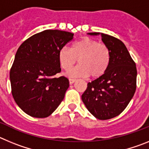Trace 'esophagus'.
Instances as JSON below:
<instances>
[{
  "label": "esophagus",
  "mask_w": 149,
  "mask_h": 149,
  "mask_svg": "<svg viewBox=\"0 0 149 149\" xmlns=\"http://www.w3.org/2000/svg\"><path fill=\"white\" fill-rule=\"evenodd\" d=\"M75 81H76L75 79H72V78H70V79H69V84H74V83L75 82Z\"/></svg>",
  "instance_id": "obj_1"
}]
</instances>
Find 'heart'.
<instances>
[{
  "label": "heart",
  "instance_id": "1",
  "mask_svg": "<svg viewBox=\"0 0 149 149\" xmlns=\"http://www.w3.org/2000/svg\"><path fill=\"white\" fill-rule=\"evenodd\" d=\"M58 56L60 65L65 71L70 70L78 60L80 65L68 72L69 77L90 75L93 78H98L106 73L110 66L111 51L104 43L83 38L74 42L71 49L61 48Z\"/></svg>",
  "mask_w": 149,
  "mask_h": 149
}]
</instances>
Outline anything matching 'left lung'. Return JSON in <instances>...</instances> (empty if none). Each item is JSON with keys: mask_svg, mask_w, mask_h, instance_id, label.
<instances>
[{"mask_svg": "<svg viewBox=\"0 0 149 149\" xmlns=\"http://www.w3.org/2000/svg\"><path fill=\"white\" fill-rule=\"evenodd\" d=\"M88 34L101 36L111 51V61L103 76L88 83L81 98L95 118L107 120L119 116L132 99L136 87V64L121 40L100 33Z\"/></svg>", "mask_w": 149, "mask_h": 149, "instance_id": "obj_1", "label": "left lung"}]
</instances>
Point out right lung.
I'll list each match as a JSON object with an SVG mask.
<instances>
[{"label": "right lung", "mask_w": 149, "mask_h": 149, "mask_svg": "<svg viewBox=\"0 0 149 149\" xmlns=\"http://www.w3.org/2000/svg\"><path fill=\"white\" fill-rule=\"evenodd\" d=\"M74 33L46 30L30 36L20 45L10 69L12 95L25 113L36 118L51 115L65 97L68 78L61 72L59 51Z\"/></svg>", "instance_id": "add662e5"}]
</instances>
